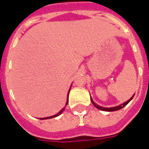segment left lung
Instances as JSON below:
<instances>
[{
    "instance_id": "1",
    "label": "left lung",
    "mask_w": 149,
    "mask_h": 149,
    "mask_svg": "<svg viewBox=\"0 0 149 149\" xmlns=\"http://www.w3.org/2000/svg\"><path fill=\"white\" fill-rule=\"evenodd\" d=\"M133 97H134V95L132 96L131 99H129L128 100H127V101H126L125 103H124V104H120V105H119V106H118V107H108V108H107V107H102L99 106V105H97V104H96L93 101L92 98H91V102H92V104H93V105H94V106L97 107V108L99 109V110H101V111H118V110H120V109L123 108V107H124L125 106H126V105H127V104H128V103H129L131 100H132V98Z\"/></svg>"
}]
</instances>
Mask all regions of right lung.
I'll return each instance as SVG.
<instances>
[{
	"instance_id": "add662e5",
	"label": "right lung",
	"mask_w": 149,
	"mask_h": 149,
	"mask_svg": "<svg viewBox=\"0 0 149 149\" xmlns=\"http://www.w3.org/2000/svg\"><path fill=\"white\" fill-rule=\"evenodd\" d=\"M69 93H70V91H69ZM69 93H68V97H69ZM68 102H69V100H68V98H67V102H66V105L68 104ZM65 110V107H63L62 110H61L59 112H58L57 114H56V115H53V116H51V117H47V118H39V119H41V120H44V119H49V118H56V117H57V116H58L59 114H61V113H63V111Z\"/></svg>"
}]
</instances>
